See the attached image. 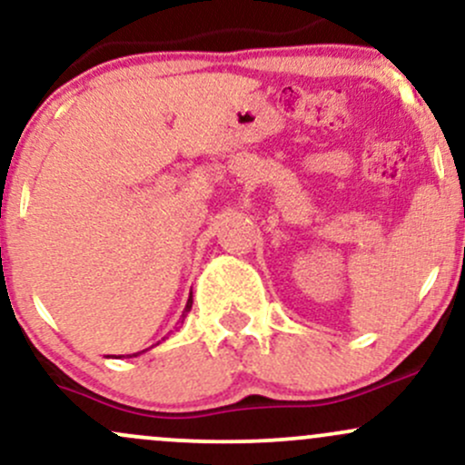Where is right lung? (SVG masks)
<instances>
[{
	"label": "right lung",
	"mask_w": 465,
	"mask_h": 465,
	"mask_svg": "<svg viewBox=\"0 0 465 465\" xmlns=\"http://www.w3.org/2000/svg\"><path fill=\"white\" fill-rule=\"evenodd\" d=\"M190 308H192V297H190V300H188V303H185V311H183V314H181V323H183V319L188 317ZM137 354H140V351H137ZM137 354H133V356H137Z\"/></svg>",
	"instance_id": "right-lung-1"
}]
</instances>
